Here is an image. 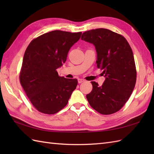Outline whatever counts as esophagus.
Returning a JSON list of instances; mask_svg holds the SVG:
<instances>
[{"label":"esophagus","instance_id":"esophagus-1","mask_svg":"<svg viewBox=\"0 0 154 154\" xmlns=\"http://www.w3.org/2000/svg\"><path fill=\"white\" fill-rule=\"evenodd\" d=\"M84 81H85V80L83 79H78V83H83V82H84Z\"/></svg>","mask_w":154,"mask_h":154}]
</instances>
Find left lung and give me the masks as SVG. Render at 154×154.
<instances>
[{
  "instance_id": "1",
  "label": "left lung",
  "mask_w": 154,
  "mask_h": 154,
  "mask_svg": "<svg viewBox=\"0 0 154 154\" xmlns=\"http://www.w3.org/2000/svg\"><path fill=\"white\" fill-rule=\"evenodd\" d=\"M81 40L94 44L97 67L105 77L99 86L91 81L93 89L86 95L91 106L109 115L120 110L129 99L136 82V69L132 48L123 35L105 28L83 33Z\"/></svg>"
}]
</instances>
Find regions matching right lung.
Instances as JSON below:
<instances>
[{
  "mask_svg": "<svg viewBox=\"0 0 154 154\" xmlns=\"http://www.w3.org/2000/svg\"><path fill=\"white\" fill-rule=\"evenodd\" d=\"M82 32L54 30L34 38L27 47L20 72V82L32 105L47 114L67 105L76 89V79L59 76L57 69L67 60L70 48Z\"/></svg>",
  "mask_w": 154,
  "mask_h": 154,
  "instance_id": "obj_1",
  "label": "right lung"
}]
</instances>
